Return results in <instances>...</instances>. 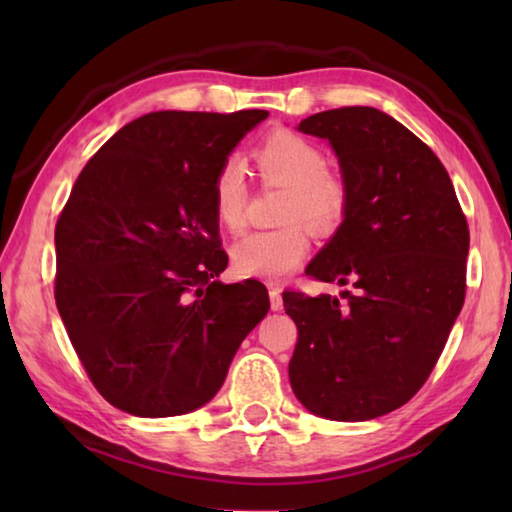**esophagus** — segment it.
<instances>
[{
  "label": "esophagus",
  "instance_id": "esophagus-1",
  "mask_svg": "<svg viewBox=\"0 0 512 512\" xmlns=\"http://www.w3.org/2000/svg\"><path fill=\"white\" fill-rule=\"evenodd\" d=\"M268 298H271V309L273 311H280L282 309V289L280 287H275V284H271V287H268Z\"/></svg>",
  "mask_w": 512,
  "mask_h": 512
}]
</instances>
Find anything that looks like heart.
<instances>
[{"mask_svg": "<svg viewBox=\"0 0 512 512\" xmlns=\"http://www.w3.org/2000/svg\"><path fill=\"white\" fill-rule=\"evenodd\" d=\"M255 162L264 180L289 187L282 205V221L275 230L253 232L230 250L232 266L241 277L277 282L296 271L311 250V230L332 235L350 212V187L327 171V155L307 137L275 131L257 146ZM250 189L244 167L225 160L212 183L214 214L225 230L239 232L246 225Z\"/></svg>", "mask_w": 512, "mask_h": 512, "instance_id": "heart-1", "label": "heart"}]
</instances>
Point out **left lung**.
Wrapping results in <instances>:
<instances>
[{
  "instance_id": "1",
  "label": "left lung",
  "mask_w": 512,
  "mask_h": 512,
  "mask_svg": "<svg viewBox=\"0 0 512 512\" xmlns=\"http://www.w3.org/2000/svg\"><path fill=\"white\" fill-rule=\"evenodd\" d=\"M298 131L329 140L350 187V212L307 275L352 291L282 293L298 327L291 388L320 418L372 420L436 366L465 300L470 228L443 162L386 112L325 110Z\"/></svg>"
}]
</instances>
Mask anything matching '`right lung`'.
I'll return each instance as SVG.
<instances>
[{
  "label": "right lung",
  "mask_w": 512,
  "mask_h": 512,
  "mask_svg": "<svg viewBox=\"0 0 512 512\" xmlns=\"http://www.w3.org/2000/svg\"><path fill=\"white\" fill-rule=\"evenodd\" d=\"M266 110L149 112L92 155L56 223V307L97 391L140 418L198 409L268 314L221 284L216 171Z\"/></svg>",
  "instance_id": "1"
}]
</instances>
